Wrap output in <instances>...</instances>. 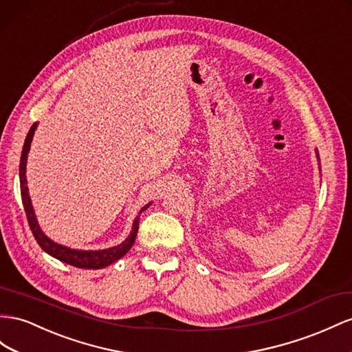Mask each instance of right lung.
<instances>
[{"label":"right lung","instance_id":"obj_1","mask_svg":"<svg viewBox=\"0 0 352 352\" xmlns=\"http://www.w3.org/2000/svg\"><path fill=\"white\" fill-rule=\"evenodd\" d=\"M36 122L31 127L30 133H28V136L25 139V145H23V151H22V157H21V172H19V176H21V194H22V201H23V207H25V213L28 217V223H30L31 231L35 236L36 243L40 244L41 249L44 252H47L49 254H52L53 258L59 259L65 263H69L72 267H77V268H85V270H99V268H105L108 265H111L112 262L118 261L120 258H122L130 249L133 243L136 240V234L139 230V216L136 217L135 223H133V230L129 235V239L121 243L120 245L116 247H111V249H105V250H99V252H82V250H72L68 249V247H63L60 244H56L54 241H52L50 239H47L44 235V232L40 230V226H38V222L35 219V214H34V208L31 204V198L30 194H28V186H26V160H28V153H30V148H31V142H32V136L35 133L36 129ZM149 207V204H146L145 207L140 208L139 214L146 210Z\"/></svg>","mask_w":352,"mask_h":352}]
</instances>
